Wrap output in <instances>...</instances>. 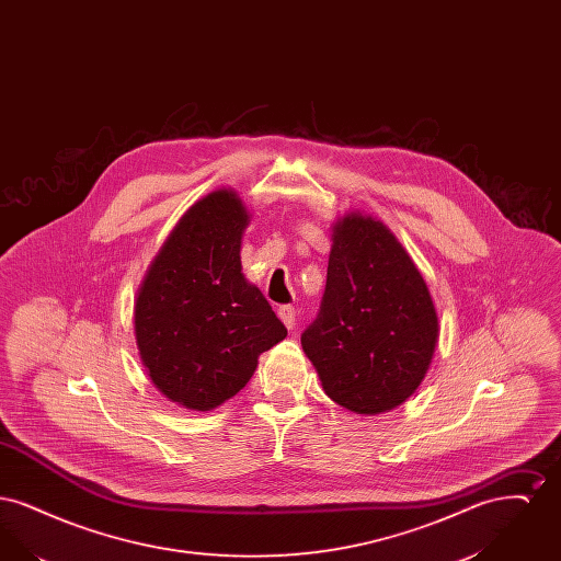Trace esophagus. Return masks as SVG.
Masks as SVG:
<instances>
[{
    "mask_svg": "<svg viewBox=\"0 0 561 561\" xmlns=\"http://www.w3.org/2000/svg\"><path fill=\"white\" fill-rule=\"evenodd\" d=\"M277 316H279V320L286 323L288 330H293L294 320H296V309H294L293 305H282V307L277 309Z\"/></svg>",
    "mask_w": 561,
    "mask_h": 561,
    "instance_id": "esophagus-1",
    "label": "esophagus"
}]
</instances>
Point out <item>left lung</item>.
<instances>
[{"mask_svg":"<svg viewBox=\"0 0 561 561\" xmlns=\"http://www.w3.org/2000/svg\"><path fill=\"white\" fill-rule=\"evenodd\" d=\"M437 336L427 284L391 229L339 218L320 313L300 336L325 396L355 414L398 408L423 382Z\"/></svg>","mask_w":561,"mask_h":561,"instance_id":"1","label":"left lung"}]
</instances>
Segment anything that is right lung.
<instances>
[{"label":"right lung","mask_w":561,"mask_h":561,"mask_svg":"<svg viewBox=\"0 0 561 561\" xmlns=\"http://www.w3.org/2000/svg\"><path fill=\"white\" fill-rule=\"evenodd\" d=\"M248 222L236 191H213L176 222L136 296L140 362L161 396L187 410L231 400L288 334L241 273Z\"/></svg>","instance_id":"obj_1"}]
</instances>
